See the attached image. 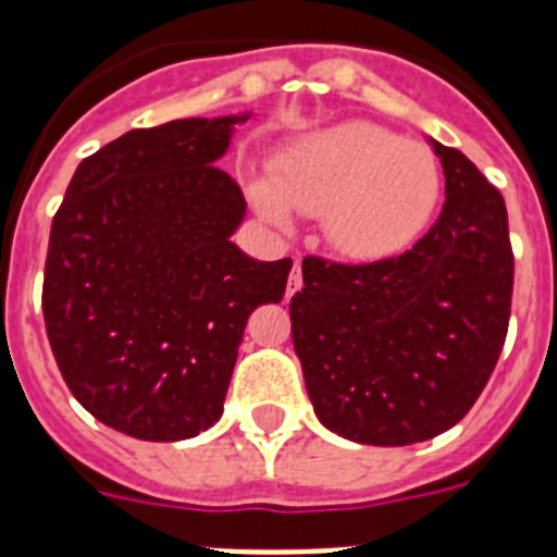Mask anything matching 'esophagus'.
Wrapping results in <instances>:
<instances>
[{
    "instance_id": "34e87169",
    "label": "esophagus",
    "mask_w": 557,
    "mask_h": 557,
    "mask_svg": "<svg viewBox=\"0 0 557 557\" xmlns=\"http://www.w3.org/2000/svg\"><path fill=\"white\" fill-rule=\"evenodd\" d=\"M304 287V275H301V264L295 262L293 264V273H289V284H287V295L289 298H293L295 293H298V289Z\"/></svg>"
}]
</instances>
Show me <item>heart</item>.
<instances>
[{
    "instance_id": "1",
    "label": "heart",
    "mask_w": 557,
    "mask_h": 557,
    "mask_svg": "<svg viewBox=\"0 0 557 557\" xmlns=\"http://www.w3.org/2000/svg\"><path fill=\"white\" fill-rule=\"evenodd\" d=\"M256 209L273 223L323 214V234L354 262L405 250L430 223L441 198V166L430 147L371 122L312 133L284 152L273 186H250Z\"/></svg>"
}]
</instances>
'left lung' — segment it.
<instances>
[{
    "label": "left lung",
    "mask_w": 557,
    "mask_h": 557,
    "mask_svg": "<svg viewBox=\"0 0 557 557\" xmlns=\"http://www.w3.org/2000/svg\"><path fill=\"white\" fill-rule=\"evenodd\" d=\"M435 147L446 203L410 250L368 264L307 256L289 301L314 416L368 446L451 430L488 385L510 321L513 250L499 189Z\"/></svg>",
    "instance_id": "8db88e82"
}]
</instances>
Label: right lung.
<instances>
[{"instance_id": "1", "label": "right lung", "mask_w": 557, "mask_h": 557, "mask_svg": "<svg viewBox=\"0 0 557 557\" xmlns=\"http://www.w3.org/2000/svg\"><path fill=\"white\" fill-rule=\"evenodd\" d=\"M248 116L139 127L69 181L44 323L72 396L111 430L170 444L218 424L250 312L284 298L293 259L231 243L248 203L218 161Z\"/></svg>"}]
</instances>
